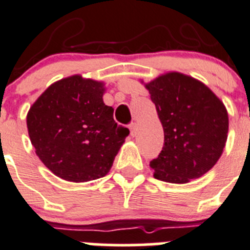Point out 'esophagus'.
<instances>
[{"label":"esophagus","instance_id":"obj_1","mask_svg":"<svg viewBox=\"0 0 250 250\" xmlns=\"http://www.w3.org/2000/svg\"><path fill=\"white\" fill-rule=\"evenodd\" d=\"M129 129H130V136L136 137L137 129H138V125H137V123H130Z\"/></svg>","mask_w":250,"mask_h":250}]
</instances>
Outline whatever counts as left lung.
<instances>
[{
	"mask_svg": "<svg viewBox=\"0 0 250 250\" xmlns=\"http://www.w3.org/2000/svg\"><path fill=\"white\" fill-rule=\"evenodd\" d=\"M144 86L164 129L162 153L149 164L154 178L171 184L201 178L225 149L226 106L204 83L178 71L163 74Z\"/></svg>",
	"mask_w": 250,
	"mask_h": 250,
	"instance_id": "left-lung-1",
	"label": "left lung"
}]
</instances>
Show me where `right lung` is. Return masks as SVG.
<instances>
[{
  "mask_svg": "<svg viewBox=\"0 0 250 250\" xmlns=\"http://www.w3.org/2000/svg\"><path fill=\"white\" fill-rule=\"evenodd\" d=\"M102 81L72 75L51 83L27 114L36 154L58 178L86 183L111 170L129 134L104 102Z\"/></svg>",
  "mask_w": 250,
  "mask_h": 250,
  "instance_id": "right-lung-1",
  "label": "right lung"
}]
</instances>
